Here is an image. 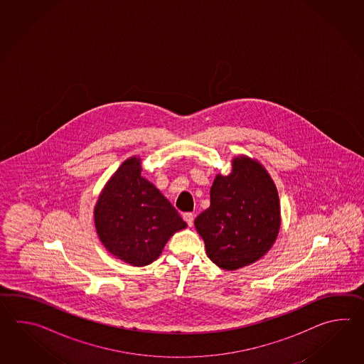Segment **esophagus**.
Here are the masks:
<instances>
[{
    "label": "esophagus",
    "mask_w": 364,
    "mask_h": 364,
    "mask_svg": "<svg viewBox=\"0 0 364 364\" xmlns=\"http://www.w3.org/2000/svg\"><path fill=\"white\" fill-rule=\"evenodd\" d=\"M183 220H185L186 223L188 226H193V213H190V212H187V213H183Z\"/></svg>",
    "instance_id": "esophagus-1"
}]
</instances>
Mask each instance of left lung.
Masks as SVG:
<instances>
[{
  "label": "left lung",
  "mask_w": 364,
  "mask_h": 364,
  "mask_svg": "<svg viewBox=\"0 0 364 364\" xmlns=\"http://www.w3.org/2000/svg\"><path fill=\"white\" fill-rule=\"evenodd\" d=\"M279 193L262 164L232 159L229 176L217 174L210 205L195 218L209 259L225 271L255 263L271 250L281 225Z\"/></svg>",
  "instance_id": "left-lung-1"
}]
</instances>
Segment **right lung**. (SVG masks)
<instances>
[{
	"label": "right lung",
	"instance_id": "obj_1",
	"mask_svg": "<svg viewBox=\"0 0 364 364\" xmlns=\"http://www.w3.org/2000/svg\"><path fill=\"white\" fill-rule=\"evenodd\" d=\"M140 159H127L110 177L95 205V226L104 247L134 267L161 255L187 224L163 193L140 176Z\"/></svg>",
	"mask_w": 364,
	"mask_h": 364
}]
</instances>
